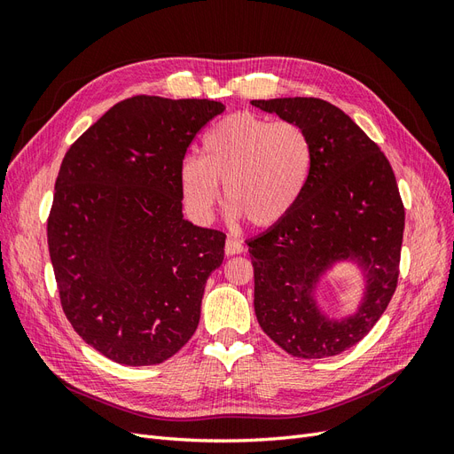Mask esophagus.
<instances>
[{
	"mask_svg": "<svg viewBox=\"0 0 454 454\" xmlns=\"http://www.w3.org/2000/svg\"><path fill=\"white\" fill-rule=\"evenodd\" d=\"M242 252H244V244L240 240L231 239V237L225 240V254L227 255H239Z\"/></svg>",
	"mask_w": 454,
	"mask_h": 454,
	"instance_id": "esophagus-1",
	"label": "esophagus"
}]
</instances>
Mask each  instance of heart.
<instances>
[{"label": "heart", "mask_w": 454, "mask_h": 454, "mask_svg": "<svg viewBox=\"0 0 454 454\" xmlns=\"http://www.w3.org/2000/svg\"><path fill=\"white\" fill-rule=\"evenodd\" d=\"M204 157L187 155L180 182L187 206L208 217L223 184L227 208L257 229L278 225L303 197L312 172L307 132L290 121L250 112L223 117L206 132Z\"/></svg>", "instance_id": "b5f03b06"}]
</instances>
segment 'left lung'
<instances>
[{"mask_svg":"<svg viewBox=\"0 0 454 454\" xmlns=\"http://www.w3.org/2000/svg\"><path fill=\"white\" fill-rule=\"evenodd\" d=\"M303 129L312 172L284 222L248 242L254 307L261 329L295 358L348 350L387 310L400 277L405 208L387 155L356 122L320 98L252 100ZM354 256L368 272V295L347 321L329 323L309 292L337 258Z\"/></svg>","mask_w":454,"mask_h":454,"instance_id":"left-lung-1","label":"left lung"}]
</instances>
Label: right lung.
Masks as SVG:
<instances>
[{
    "instance_id": "add662e5",
    "label": "right lung",
    "mask_w": 454,
    "mask_h": 454,
    "mask_svg": "<svg viewBox=\"0 0 454 454\" xmlns=\"http://www.w3.org/2000/svg\"><path fill=\"white\" fill-rule=\"evenodd\" d=\"M215 100L138 94L115 104L66 151L47 217L67 322L122 365L167 362L193 337L225 232L182 214L180 168Z\"/></svg>"
}]
</instances>
